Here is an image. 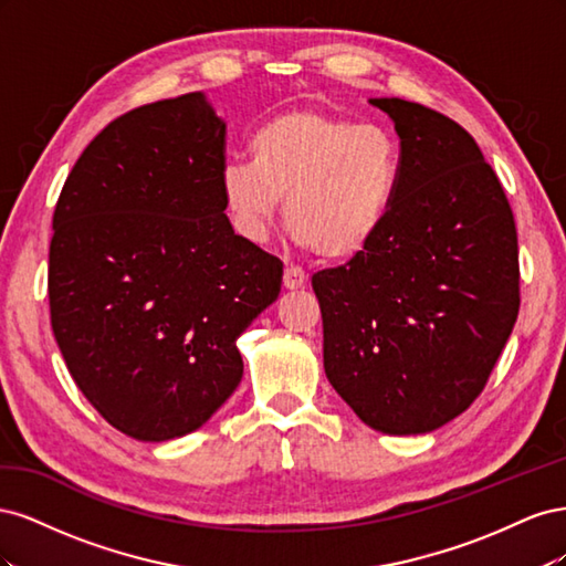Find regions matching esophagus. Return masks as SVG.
I'll use <instances>...</instances> for the list:
<instances>
[{
    "mask_svg": "<svg viewBox=\"0 0 566 566\" xmlns=\"http://www.w3.org/2000/svg\"><path fill=\"white\" fill-rule=\"evenodd\" d=\"M283 285L285 290H302L306 287V273L297 266H287L283 271Z\"/></svg>",
    "mask_w": 566,
    "mask_h": 566,
    "instance_id": "34e87169",
    "label": "esophagus"
}]
</instances>
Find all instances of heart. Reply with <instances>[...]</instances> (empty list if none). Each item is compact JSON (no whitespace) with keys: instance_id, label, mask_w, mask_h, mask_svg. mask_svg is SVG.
I'll return each mask as SVG.
<instances>
[{"instance_id":"1","label":"heart","mask_w":566,"mask_h":566,"mask_svg":"<svg viewBox=\"0 0 566 566\" xmlns=\"http://www.w3.org/2000/svg\"><path fill=\"white\" fill-rule=\"evenodd\" d=\"M250 156L219 179L231 224L248 241H264L281 202L287 231L325 264L354 262L382 231L401 167L389 129L293 108L254 129Z\"/></svg>"}]
</instances>
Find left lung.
Returning <instances> with one entry per match:
<instances>
[{
    "mask_svg": "<svg viewBox=\"0 0 566 566\" xmlns=\"http://www.w3.org/2000/svg\"><path fill=\"white\" fill-rule=\"evenodd\" d=\"M370 104L401 139L399 184L370 248L314 273L323 368L373 430L424 434L470 408L515 328L517 229L458 123L403 98Z\"/></svg>",
    "mask_w": 566,
    "mask_h": 566,
    "instance_id": "left-lung-1",
    "label": "left lung"
}]
</instances>
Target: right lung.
Masks as SVG:
<instances>
[{
  "label": "right lung",
  "mask_w": 566,
  "mask_h": 566,
  "mask_svg": "<svg viewBox=\"0 0 566 566\" xmlns=\"http://www.w3.org/2000/svg\"><path fill=\"white\" fill-rule=\"evenodd\" d=\"M227 125L202 94L115 117L54 210L49 312L75 385L115 430H198L243 378L235 339L276 302L283 262L224 214Z\"/></svg>",
  "instance_id": "add662e5"
}]
</instances>
